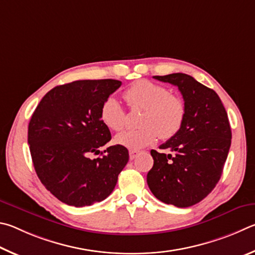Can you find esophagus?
Here are the masks:
<instances>
[{
	"mask_svg": "<svg viewBox=\"0 0 255 255\" xmlns=\"http://www.w3.org/2000/svg\"><path fill=\"white\" fill-rule=\"evenodd\" d=\"M128 154H130V160H134L136 158V155L139 154V152H137V151H134V150H131L130 152H128Z\"/></svg>",
	"mask_w": 255,
	"mask_h": 255,
	"instance_id": "obj_1",
	"label": "esophagus"
}]
</instances>
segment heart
Masks as SVG:
<instances>
[{
    "label": "heart",
    "mask_w": 255,
    "mask_h": 255,
    "mask_svg": "<svg viewBox=\"0 0 255 255\" xmlns=\"http://www.w3.org/2000/svg\"><path fill=\"white\" fill-rule=\"evenodd\" d=\"M124 100L131 110L142 109L140 128L115 136V143L130 150H140L159 136L168 140L180 131L186 118L182 98L169 93L166 87L150 80L133 83L124 92ZM101 120L110 130L121 131L127 124V113L115 97H107L101 107Z\"/></svg>",
    "instance_id": "1"
}]
</instances>
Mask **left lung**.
Listing matches in <instances>:
<instances>
[{"label": "left lung", "mask_w": 255, "mask_h": 255, "mask_svg": "<svg viewBox=\"0 0 255 255\" xmlns=\"http://www.w3.org/2000/svg\"><path fill=\"white\" fill-rule=\"evenodd\" d=\"M153 78L178 87L186 118L180 131L159 146L171 153L151 150L153 167L146 182L164 204L193 206L215 188L222 176L232 140L229 118L217 94L191 76L177 73Z\"/></svg>", "instance_id": "left-lung-1"}]
</instances>
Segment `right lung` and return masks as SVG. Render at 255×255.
<instances>
[{"mask_svg":"<svg viewBox=\"0 0 255 255\" xmlns=\"http://www.w3.org/2000/svg\"><path fill=\"white\" fill-rule=\"evenodd\" d=\"M122 82L76 80L49 91L31 116L28 143L34 170L42 185L60 202L91 206L109 197L128 151L109 146L92 159L112 136L101 120V107Z\"/></svg>","mask_w":255,"mask_h":255,"instance_id":"right-lung-1","label":"right lung"}]
</instances>
